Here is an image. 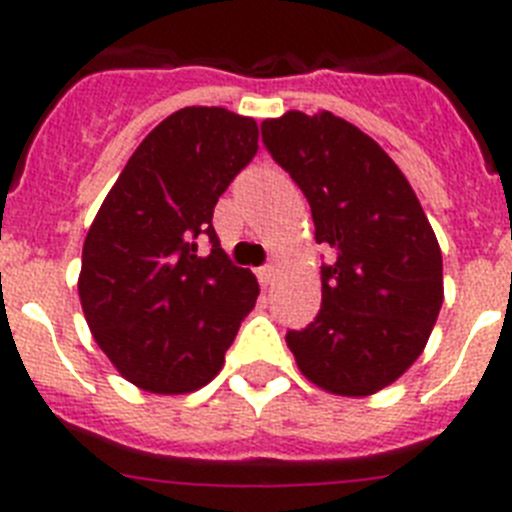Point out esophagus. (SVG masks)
<instances>
[{
	"label": "esophagus",
	"instance_id": "obj_1",
	"mask_svg": "<svg viewBox=\"0 0 512 512\" xmlns=\"http://www.w3.org/2000/svg\"><path fill=\"white\" fill-rule=\"evenodd\" d=\"M256 277H259V284L261 287H269L274 279H277V266H261L259 271H256Z\"/></svg>",
	"mask_w": 512,
	"mask_h": 512
}]
</instances>
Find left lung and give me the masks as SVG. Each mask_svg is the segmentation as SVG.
Returning <instances> with one entry per match:
<instances>
[{
	"mask_svg": "<svg viewBox=\"0 0 512 512\" xmlns=\"http://www.w3.org/2000/svg\"><path fill=\"white\" fill-rule=\"evenodd\" d=\"M261 135L310 202L315 241L336 251L320 269L318 318L289 330V351L320 390L374 395L408 372L436 325V233L395 161L343 117L289 110L261 122Z\"/></svg>",
	"mask_w": 512,
	"mask_h": 512,
	"instance_id": "left-lung-1",
	"label": "left lung"
}]
</instances>
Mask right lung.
<instances>
[{"label": "right lung", "instance_id": "right-lung-1", "mask_svg": "<svg viewBox=\"0 0 512 512\" xmlns=\"http://www.w3.org/2000/svg\"><path fill=\"white\" fill-rule=\"evenodd\" d=\"M259 151L253 117L184 107L143 138L84 238L79 300L117 372L153 395L217 377L259 282L220 248L212 210ZM213 251L196 253V238Z\"/></svg>", "mask_w": 512, "mask_h": 512}]
</instances>
